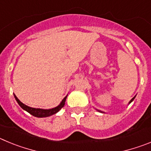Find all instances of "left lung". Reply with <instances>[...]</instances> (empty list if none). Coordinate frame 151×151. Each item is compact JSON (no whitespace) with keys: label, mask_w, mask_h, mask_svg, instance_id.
Here are the masks:
<instances>
[{"label":"left lung","mask_w":151,"mask_h":151,"mask_svg":"<svg viewBox=\"0 0 151 151\" xmlns=\"http://www.w3.org/2000/svg\"><path fill=\"white\" fill-rule=\"evenodd\" d=\"M134 97H133V98H132V99L131 100V101H130V102H129V104H130V103H131V102H132V101H133V100H134Z\"/></svg>","instance_id":"8db88e82"}]
</instances>
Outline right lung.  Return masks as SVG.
<instances>
[{"label": "right lung", "mask_w": 151, "mask_h": 151, "mask_svg": "<svg viewBox=\"0 0 151 151\" xmlns=\"http://www.w3.org/2000/svg\"><path fill=\"white\" fill-rule=\"evenodd\" d=\"M14 97H15L16 100H17L19 105L23 110L27 111L28 113H29L30 114L34 116L42 118V117H47L50 116L51 115H54V114L57 113L58 111H60V110H61V109L64 106V105H65V101H66V97H67V96L64 97L63 100L62 102L60 103V104L59 106H57V107L53 108V109H50V110H43V109H36V108L30 107V106H26V104H22V103L17 98V97L15 94H14Z\"/></svg>", "instance_id": "add662e5"}]
</instances>
